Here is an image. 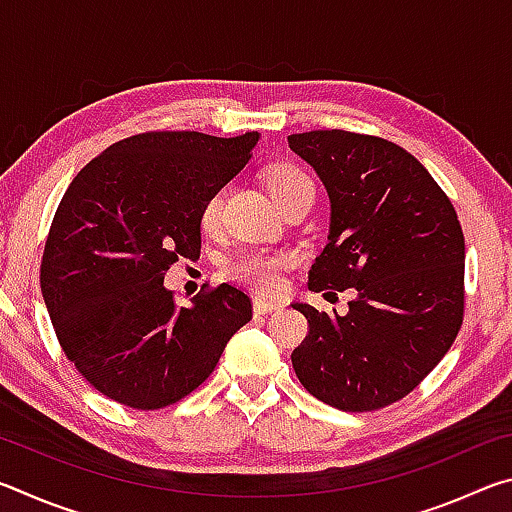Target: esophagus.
Returning a JSON list of instances; mask_svg holds the SVG:
<instances>
[{
  "label": "esophagus",
  "instance_id": "esophagus-1",
  "mask_svg": "<svg viewBox=\"0 0 512 512\" xmlns=\"http://www.w3.org/2000/svg\"><path fill=\"white\" fill-rule=\"evenodd\" d=\"M280 309V302L275 300H266V298H255L253 300V311L257 316H266V314H273V311Z\"/></svg>",
  "mask_w": 512,
  "mask_h": 512
}]
</instances>
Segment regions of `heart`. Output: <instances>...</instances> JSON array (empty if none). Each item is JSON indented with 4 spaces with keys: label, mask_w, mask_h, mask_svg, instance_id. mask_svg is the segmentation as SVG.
Returning <instances> with one entry per match:
<instances>
[{
    "label": "heart",
    "mask_w": 512,
    "mask_h": 512,
    "mask_svg": "<svg viewBox=\"0 0 512 512\" xmlns=\"http://www.w3.org/2000/svg\"><path fill=\"white\" fill-rule=\"evenodd\" d=\"M268 185H271L275 201L280 205H287L291 198H296L298 194L305 192V189L314 187L309 176H305V173L296 167H277L271 173V178H268ZM221 205H223V189L214 192L203 205L201 225L205 230H214L216 225H219ZM284 264H287V259L280 255L264 253V250H244V253L235 255L228 262V275L248 284L250 289L268 293L280 287Z\"/></svg>",
    "instance_id": "b5f03b06"
}]
</instances>
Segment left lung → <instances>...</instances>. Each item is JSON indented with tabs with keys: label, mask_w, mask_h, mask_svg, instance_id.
Returning a JSON list of instances; mask_svg holds the SVG:
<instances>
[{
	"label": "left lung",
	"mask_w": 512,
	"mask_h": 512,
	"mask_svg": "<svg viewBox=\"0 0 512 512\" xmlns=\"http://www.w3.org/2000/svg\"><path fill=\"white\" fill-rule=\"evenodd\" d=\"M287 140L329 196L327 246L311 266L309 289L357 291L345 316L293 302L309 323L291 354L293 370L334 409H381L409 395L461 329V223L431 173L402 146L350 131Z\"/></svg>",
	"instance_id": "1"
}]
</instances>
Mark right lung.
Returning a JSON list of instances; mask_svg holds the SVG:
<instances>
[{
  "label": "right lung",
  "mask_w": 512,
  "mask_h": 512,
  "mask_svg": "<svg viewBox=\"0 0 512 512\" xmlns=\"http://www.w3.org/2000/svg\"><path fill=\"white\" fill-rule=\"evenodd\" d=\"M257 142L259 133L133 135L67 187L42 255V298L67 359L110 400L142 411L183 400L253 318L232 284L176 307L164 275L178 257L201 255L203 205Z\"/></svg>",
  "instance_id": "1"
}]
</instances>
